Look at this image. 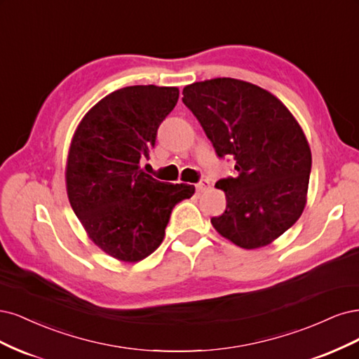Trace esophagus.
<instances>
[{
	"label": "esophagus",
	"mask_w": 359,
	"mask_h": 359,
	"mask_svg": "<svg viewBox=\"0 0 359 359\" xmlns=\"http://www.w3.org/2000/svg\"><path fill=\"white\" fill-rule=\"evenodd\" d=\"M210 188V183H209V180H201V182H198L195 184V189H196V192H204V191H207Z\"/></svg>",
	"instance_id": "34e87169"
}]
</instances>
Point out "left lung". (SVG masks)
<instances>
[{
    "label": "left lung",
    "mask_w": 359,
    "mask_h": 359,
    "mask_svg": "<svg viewBox=\"0 0 359 359\" xmlns=\"http://www.w3.org/2000/svg\"><path fill=\"white\" fill-rule=\"evenodd\" d=\"M182 101L198 119L217 156H233L236 177L215 187L226 209L210 222L243 249L273 243L302 216L311 152L302 126L271 92L217 77L183 88Z\"/></svg>",
    "instance_id": "1"
}]
</instances>
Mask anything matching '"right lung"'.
Listing matches in <instances>:
<instances>
[{
    "label": "right lung",
    "mask_w": 359,
    "mask_h": 359,
    "mask_svg": "<svg viewBox=\"0 0 359 359\" xmlns=\"http://www.w3.org/2000/svg\"><path fill=\"white\" fill-rule=\"evenodd\" d=\"M177 100L176 86H126L100 100L74 131L68 200L88 237L119 261L138 262L155 252L172 207L195 192L194 184L163 183L140 167Z\"/></svg>",
    "instance_id": "add662e5"
}]
</instances>
